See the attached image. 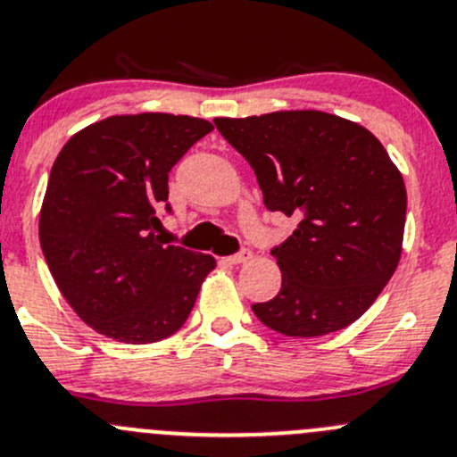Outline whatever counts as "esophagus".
Wrapping results in <instances>:
<instances>
[{
  "label": "esophagus",
  "mask_w": 457,
  "mask_h": 457,
  "mask_svg": "<svg viewBox=\"0 0 457 457\" xmlns=\"http://www.w3.org/2000/svg\"><path fill=\"white\" fill-rule=\"evenodd\" d=\"M249 258H252V252H249V249H241V252H238V253L229 256L228 261L232 262V265H241V262H247Z\"/></svg>",
  "instance_id": "obj_1"
}]
</instances>
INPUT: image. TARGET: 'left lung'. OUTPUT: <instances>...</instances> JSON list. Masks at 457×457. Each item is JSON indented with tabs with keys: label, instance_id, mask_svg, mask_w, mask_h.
<instances>
[{
	"label": "left lung",
	"instance_id": "8db88e82",
	"mask_svg": "<svg viewBox=\"0 0 457 457\" xmlns=\"http://www.w3.org/2000/svg\"><path fill=\"white\" fill-rule=\"evenodd\" d=\"M256 172L267 210L297 216L271 249L282 271L253 315L287 337H320L359 320L401 261L407 192L383 144L339 115L276 112L216 118Z\"/></svg>",
	"mask_w": 457,
	"mask_h": 457
}]
</instances>
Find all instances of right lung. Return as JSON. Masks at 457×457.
<instances>
[{"mask_svg": "<svg viewBox=\"0 0 457 457\" xmlns=\"http://www.w3.org/2000/svg\"><path fill=\"white\" fill-rule=\"evenodd\" d=\"M210 131L190 115H112L61 148L38 238L67 304L104 337L153 344L175 335L216 267L155 234L162 205L170 212L168 172Z\"/></svg>", "mask_w": 457, "mask_h": 457, "instance_id": "add662e5", "label": "right lung"}]
</instances>
